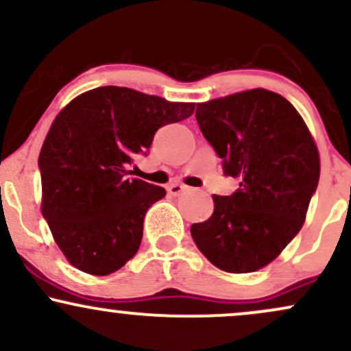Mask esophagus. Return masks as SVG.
Masks as SVG:
<instances>
[{
    "mask_svg": "<svg viewBox=\"0 0 351 351\" xmlns=\"http://www.w3.org/2000/svg\"><path fill=\"white\" fill-rule=\"evenodd\" d=\"M186 189H189L186 184H180V183H173V184H170V186H168V193H170V195H173V196H178V195H181V193L183 191H186Z\"/></svg>",
    "mask_w": 351,
    "mask_h": 351,
    "instance_id": "1",
    "label": "esophagus"
}]
</instances>
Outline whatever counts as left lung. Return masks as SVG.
I'll use <instances>...</instances> for the list:
<instances>
[{"label":"left lung","instance_id":"obj_1","mask_svg":"<svg viewBox=\"0 0 351 351\" xmlns=\"http://www.w3.org/2000/svg\"><path fill=\"white\" fill-rule=\"evenodd\" d=\"M196 120L239 188L213 196L215 213L193 224V241L221 271H259L304 226L320 178L315 140L297 108L267 88L201 102Z\"/></svg>","mask_w":351,"mask_h":351}]
</instances>
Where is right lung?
<instances>
[{"instance_id": "add662e5", "label": "right lung", "mask_w": 351, "mask_h": 351, "mask_svg": "<svg viewBox=\"0 0 351 351\" xmlns=\"http://www.w3.org/2000/svg\"><path fill=\"white\" fill-rule=\"evenodd\" d=\"M193 112V102L115 86L84 92L59 112L39 153L41 213L71 265L108 276L135 256L145 213L167 191L132 178L130 167L160 127Z\"/></svg>"}]
</instances>
